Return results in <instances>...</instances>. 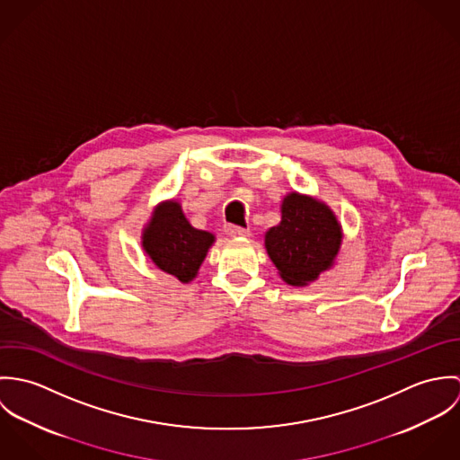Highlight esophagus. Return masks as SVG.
<instances>
[{
    "instance_id": "1",
    "label": "esophagus",
    "mask_w": 460,
    "mask_h": 460,
    "mask_svg": "<svg viewBox=\"0 0 460 460\" xmlns=\"http://www.w3.org/2000/svg\"><path fill=\"white\" fill-rule=\"evenodd\" d=\"M225 232H226L230 237H243V235H250V228L237 226V225H226V226H225Z\"/></svg>"
}]
</instances>
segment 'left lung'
Segmentation results:
<instances>
[{"mask_svg":"<svg viewBox=\"0 0 460 460\" xmlns=\"http://www.w3.org/2000/svg\"><path fill=\"white\" fill-rule=\"evenodd\" d=\"M341 232L328 205L290 193L281 203V223L265 234V248L288 285H306L331 267Z\"/></svg>","mask_w":460,"mask_h":460,"instance_id":"obj_1","label":"left lung"}]
</instances>
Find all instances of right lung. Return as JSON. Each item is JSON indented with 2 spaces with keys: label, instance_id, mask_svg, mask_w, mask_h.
<instances>
[{
  "label": "right lung",
  "instance_id": "add662e5",
  "mask_svg": "<svg viewBox=\"0 0 460 460\" xmlns=\"http://www.w3.org/2000/svg\"><path fill=\"white\" fill-rule=\"evenodd\" d=\"M212 243L214 235L191 226L175 199L159 205L143 232V250L152 262L182 283L197 276Z\"/></svg>",
  "mask_w": 460,
  "mask_h": 460
}]
</instances>
